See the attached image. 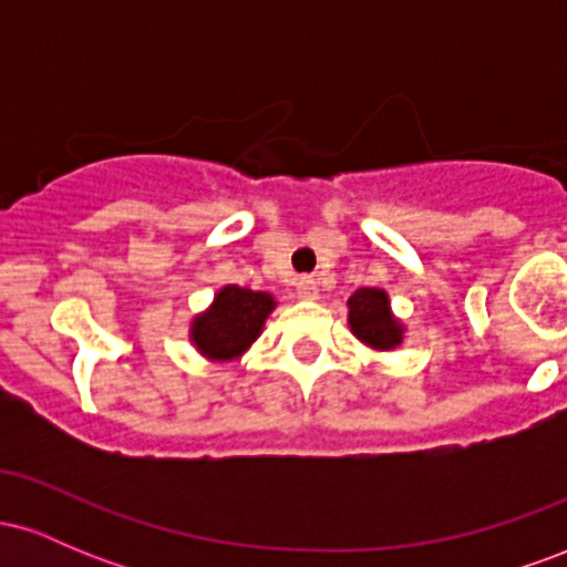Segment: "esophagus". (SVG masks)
<instances>
[{"label": "esophagus", "mask_w": 567, "mask_h": 567, "mask_svg": "<svg viewBox=\"0 0 567 567\" xmlns=\"http://www.w3.org/2000/svg\"><path fill=\"white\" fill-rule=\"evenodd\" d=\"M298 296H301L303 301H315V298L320 296V288H317L315 279H309V277L298 279Z\"/></svg>", "instance_id": "34e87169"}]
</instances>
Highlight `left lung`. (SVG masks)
<instances>
[{"mask_svg": "<svg viewBox=\"0 0 567 567\" xmlns=\"http://www.w3.org/2000/svg\"><path fill=\"white\" fill-rule=\"evenodd\" d=\"M349 328L362 343L375 351H392L405 338V324L394 317L386 290L360 288L347 301Z\"/></svg>", "mask_w": 567, "mask_h": 567, "instance_id": "8db88e82", "label": "left lung"}]
</instances>
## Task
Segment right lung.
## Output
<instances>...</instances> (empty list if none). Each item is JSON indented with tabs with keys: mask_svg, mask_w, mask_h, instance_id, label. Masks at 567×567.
Listing matches in <instances>:
<instances>
[{
	"mask_svg": "<svg viewBox=\"0 0 567 567\" xmlns=\"http://www.w3.org/2000/svg\"><path fill=\"white\" fill-rule=\"evenodd\" d=\"M275 296L261 290L226 285L213 303L192 320L188 338L202 357L213 362L239 360L261 336L266 320L275 311Z\"/></svg>",
	"mask_w": 567,
	"mask_h": 567,
	"instance_id": "1",
	"label": "right lung"
}]
</instances>
